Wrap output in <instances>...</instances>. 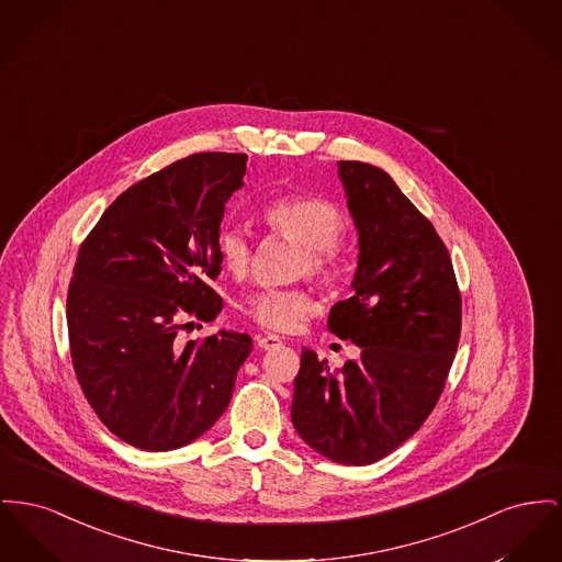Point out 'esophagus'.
Instances as JSON below:
<instances>
[{"mask_svg": "<svg viewBox=\"0 0 562 562\" xmlns=\"http://www.w3.org/2000/svg\"><path fill=\"white\" fill-rule=\"evenodd\" d=\"M257 346L261 350H276V348L282 346V339L278 335H259L257 337Z\"/></svg>", "mask_w": 562, "mask_h": 562, "instance_id": "obj_1", "label": "esophagus"}]
</instances>
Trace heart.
<instances>
[{
    "mask_svg": "<svg viewBox=\"0 0 562 562\" xmlns=\"http://www.w3.org/2000/svg\"><path fill=\"white\" fill-rule=\"evenodd\" d=\"M263 221L301 246L295 269L312 278H327L335 263V246L346 233L344 214L329 199L318 195H289L265 205ZM225 269L244 278L252 261V244L239 227H223L216 237ZM241 312L267 330H293L312 312L314 301L301 286H269L244 299Z\"/></svg>",
    "mask_w": 562,
    "mask_h": 562,
    "instance_id": "1",
    "label": "heart"
}]
</instances>
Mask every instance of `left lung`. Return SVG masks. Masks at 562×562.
Wrapping results in <instances>:
<instances>
[{"mask_svg":"<svg viewBox=\"0 0 562 562\" xmlns=\"http://www.w3.org/2000/svg\"><path fill=\"white\" fill-rule=\"evenodd\" d=\"M359 229L352 297L329 329L361 346L339 373L301 352L291 418L301 439L341 464H371L409 439L443 393L461 339L452 259L429 218L380 167L339 161Z\"/></svg>","mask_w":562,"mask_h":562,"instance_id":"8db88e82","label":"left lung"}]
</instances>
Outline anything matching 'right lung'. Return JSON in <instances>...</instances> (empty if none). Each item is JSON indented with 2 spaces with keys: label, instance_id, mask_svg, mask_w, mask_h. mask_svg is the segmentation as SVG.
<instances>
[{
  "label": "right lung",
  "instance_id": "1",
  "mask_svg": "<svg viewBox=\"0 0 562 562\" xmlns=\"http://www.w3.org/2000/svg\"><path fill=\"white\" fill-rule=\"evenodd\" d=\"M244 153H198L135 182L80 244L67 289L69 355L101 423L139 450L180 448L232 401L248 333L182 344L223 299L216 237L246 173Z\"/></svg>",
  "mask_w": 562,
  "mask_h": 562
}]
</instances>
